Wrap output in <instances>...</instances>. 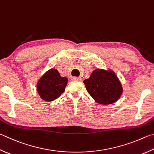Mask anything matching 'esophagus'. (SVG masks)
Wrapping results in <instances>:
<instances>
[{"instance_id":"1","label":"esophagus","mask_w":154,"mask_h":154,"mask_svg":"<svg viewBox=\"0 0 154 154\" xmlns=\"http://www.w3.org/2000/svg\"><path fill=\"white\" fill-rule=\"evenodd\" d=\"M72 81H77V82H81L82 81V78L81 77H72Z\"/></svg>"}]
</instances>
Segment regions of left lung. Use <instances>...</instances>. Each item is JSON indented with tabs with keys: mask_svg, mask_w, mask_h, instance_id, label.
<instances>
[{
	"mask_svg": "<svg viewBox=\"0 0 154 154\" xmlns=\"http://www.w3.org/2000/svg\"><path fill=\"white\" fill-rule=\"evenodd\" d=\"M83 83L89 94L100 104H113L120 98L123 91L119 78L110 69L106 71L96 69Z\"/></svg>",
	"mask_w": 154,
	"mask_h": 154,
	"instance_id": "obj_1",
	"label": "left lung"
}]
</instances>
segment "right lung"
<instances>
[{"label":"right lung","mask_w":154,"mask_h":154,"mask_svg":"<svg viewBox=\"0 0 154 154\" xmlns=\"http://www.w3.org/2000/svg\"><path fill=\"white\" fill-rule=\"evenodd\" d=\"M67 83V78L61 77L58 70L50 69L38 80V93L44 101H53L65 91Z\"/></svg>","instance_id":"right-lung-1"}]
</instances>
